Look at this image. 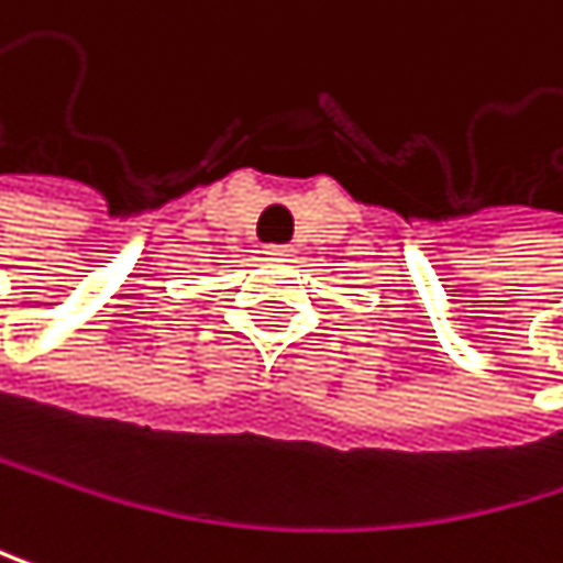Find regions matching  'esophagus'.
Wrapping results in <instances>:
<instances>
[{
  "mask_svg": "<svg viewBox=\"0 0 563 563\" xmlns=\"http://www.w3.org/2000/svg\"><path fill=\"white\" fill-rule=\"evenodd\" d=\"M266 253H269L273 260H290V256H294V246H269Z\"/></svg>",
  "mask_w": 563,
  "mask_h": 563,
  "instance_id": "obj_1",
  "label": "esophagus"
}]
</instances>
